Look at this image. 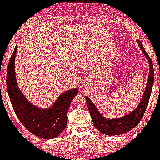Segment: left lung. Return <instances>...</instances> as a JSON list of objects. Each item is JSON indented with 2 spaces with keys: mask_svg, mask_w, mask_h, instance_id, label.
<instances>
[{
  "mask_svg": "<svg viewBox=\"0 0 160 160\" xmlns=\"http://www.w3.org/2000/svg\"><path fill=\"white\" fill-rule=\"evenodd\" d=\"M137 42L149 63V75H148L147 85L142 99L141 100L138 107L134 111L122 118L114 119V120H108L101 115L93 103L88 98L85 97L88 109L91 114L94 126L103 134L108 135V136H114V135H120L130 131L138 124L147 108L148 101H149L151 93H152L153 82H154V67H153L151 58L148 57L142 43L139 40H137Z\"/></svg>",
  "mask_w": 160,
  "mask_h": 160,
  "instance_id": "obj_1",
  "label": "left lung"
}]
</instances>
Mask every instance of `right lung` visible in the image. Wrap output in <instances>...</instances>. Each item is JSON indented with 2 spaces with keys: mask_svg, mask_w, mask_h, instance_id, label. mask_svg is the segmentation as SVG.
<instances>
[{
  "mask_svg": "<svg viewBox=\"0 0 160 160\" xmlns=\"http://www.w3.org/2000/svg\"><path fill=\"white\" fill-rule=\"evenodd\" d=\"M17 46L10 58L6 75V87L16 115L30 132L44 139H52L65 129L67 112L74 97L78 93L76 88L58 96L48 109H38L27 100L18 88L15 78L14 61Z\"/></svg>",
  "mask_w": 160,
  "mask_h": 160,
  "instance_id": "add662e5",
  "label": "right lung"
}]
</instances>
